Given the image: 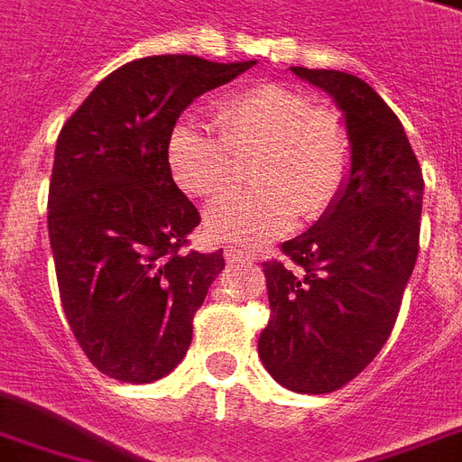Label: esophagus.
Returning a JSON list of instances; mask_svg holds the SVG:
<instances>
[{"instance_id":"esophagus-1","label":"esophagus","mask_w":462,"mask_h":462,"mask_svg":"<svg viewBox=\"0 0 462 462\" xmlns=\"http://www.w3.org/2000/svg\"><path fill=\"white\" fill-rule=\"evenodd\" d=\"M225 259L230 263H237V262H254V254H249L245 249H237V246H225L223 249Z\"/></svg>"}]
</instances>
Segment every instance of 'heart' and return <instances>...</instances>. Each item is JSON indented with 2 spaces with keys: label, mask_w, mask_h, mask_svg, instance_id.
<instances>
[{
  "label": "heart",
  "mask_w": 462,
  "mask_h": 462,
  "mask_svg": "<svg viewBox=\"0 0 462 462\" xmlns=\"http://www.w3.org/2000/svg\"><path fill=\"white\" fill-rule=\"evenodd\" d=\"M220 135L199 123H179L167 143L176 186L216 203L232 189L235 160L256 152L254 191L217 203L206 227L216 239L262 245L286 235L300 216L315 223L344 196L354 169V143L339 116L312 106L300 91L256 84L217 101Z\"/></svg>",
  "instance_id": "heart-1"
}]
</instances>
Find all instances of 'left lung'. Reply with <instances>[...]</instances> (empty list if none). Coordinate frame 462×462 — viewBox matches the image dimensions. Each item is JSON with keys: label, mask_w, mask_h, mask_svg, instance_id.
<instances>
[{"label": "left lung", "mask_w": 462, "mask_h": 462, "mask_svg": "<svg viewBox=\"0 0 462 462\" xmlns=\"http://www.w3.org/2000/svg\"><path fill=\"white\" fill-rule=\"evenodd\" d=\"M346 116L354 169L339 203L263 262L271 319L266 371L288 390L325 395L354 380L387 341L419 254L424 176L400 118L373 87L337 69L291 67Z\"/></svg>", "instance_id": "left-lung-1"}]
</instances>
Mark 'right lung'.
I'll return each instance as SVG.
<instances>
[{"label":"right lung","instance_id":"1","mask_svg":"<svg viewBox=\"0 0 462 462\" xmlns=\"http://www.w3.org/2000/svg\"><path fill=\"white\" fill-rule=\"evenodd\" d=\"M254 65L133 60L60 130L48 193L60 302L77 344L108 378L160 380L191 346L193 315L225 259L186 249L200 216L171 179L167 143L193 98Z\"/></svg>","mask_w":462,"mask_h":462}]
</instances>
